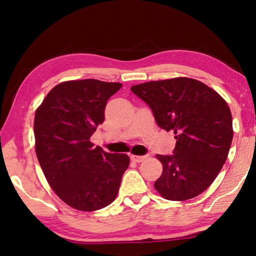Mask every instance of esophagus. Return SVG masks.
Segmentation results:
<instances>
[{"instance_id":"34e87169","label":"esophagus","mask_w":256,"mask_h":256,"mask_svg":"<svg viewBox=\"0 0 256 256\" xmlns=\"http://www.w3.org/2000/svg\"><path fill=\"white\" fill-rule=\"evenodd\" d=\"M147 158V155H144V156H136V155H131V160L133 162H136V163H140L142 162L144 160Z\"/></svg>"}]
</instances>
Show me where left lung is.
I'll list each match as a JSON object with an SVG mask.
<instances>
[{
  "mask_svg": "<svg viewBox=\"0 0 256 256\" xmlns=\"http://www.w3.org/2000/svg\"><path fill=\"white\" fill-rule=\"evenodd\" d=\"M131 90L150 106L160 128L176 134L174 154L156 155L163 172L154 188L168 200L198 196L215 180L230 150L228 104L204 82L185 77L144 82Z\"/></svg>",
  "mask_w": 256,
  "mask_h": 256,
  "instance_id": "obj_1",
  "label": "left lung"
}]
</instances>
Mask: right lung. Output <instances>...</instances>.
<instances>
[{"instance_id": "right-lung-1", "label": "right lung", "mask_w": 256, "mask_h": 256, "mask_svg": "<svg viewBox=\"0 0 256 256\" xmlns=\"http://www.w3.org/2000/svg\"><path fill=\"white\" fill-rule=\"evenodd\" d=\"M120 87L96 79L60 82L36 112L41 169L58 198L78 210L94 212L112 204L128 168L126 154L106 152L90 140L104 123L106 101Z\"/></svg>"}]
</instances>
